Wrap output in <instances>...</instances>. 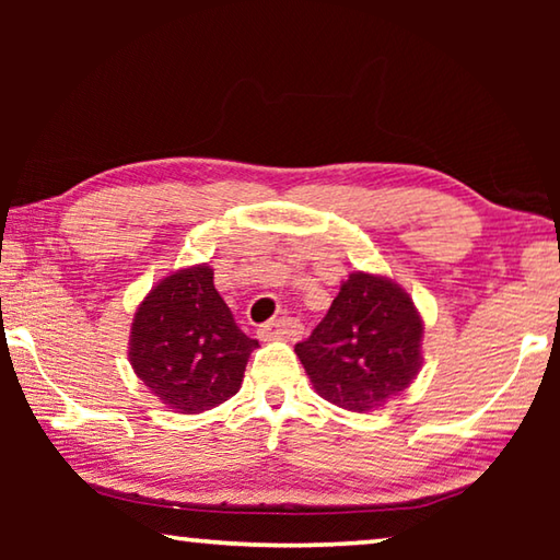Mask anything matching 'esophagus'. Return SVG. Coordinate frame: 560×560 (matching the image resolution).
Here are the masks:
<instances>
[{"instance_id":"34e87169","label":"esophagus","mask_w":560,"mask_h":560,"mask_svg":"<svg viewBox=\"0 0 560 560\" xmlns=\"http://www.w3.org/2000/svg\"><path fill=\"white\" fill-rule=\"evenodd\" d=\"M301 334H303V326H301V320H296V318H277V320H269V324H264L259 328V336L264 340H273V338L296 340Z\"/></svg>"}]
</instances>
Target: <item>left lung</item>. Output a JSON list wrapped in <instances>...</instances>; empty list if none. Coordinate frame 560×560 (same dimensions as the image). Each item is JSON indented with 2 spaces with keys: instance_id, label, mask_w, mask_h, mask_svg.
Wrapping results in <instances>:
<instances>
[{
  "instance_id": "1",
  "label": "left lung",
  "mask_w": 560,
  "mask_h": 560,
  "mask_svg": "<svg viewBox=\"0 0 560 560\" xmlns=\"http://www.w3.org/2000/svg\"><path fill=\"white\" fill-rule=\"evenodd\" d=\"M296 355L324 400L368 412L400 395L422 365V318L393 279L353 271Z\"/></svg>"
}]
</instances>
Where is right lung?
I'll use <instances>...</instances> for the list:
<instances>
[{"label": "right lung", "mask_w": 560, "mask_h": 560, "mask_svg": "<svg viewBox=\"0 0 560 560\" xmlns=\"http://www.w3.org/2000/svg\"><path fill=\"white\" fill-rule=\"evenodd\" d=\"M259 340L244 336L207 264L173 271L150 289L130 326L136 375L170 410L197 415L240 393Z\"/></svg>", "instance_id": "right-lung-1"}]
</instances>
